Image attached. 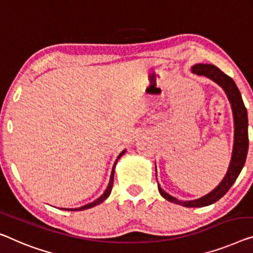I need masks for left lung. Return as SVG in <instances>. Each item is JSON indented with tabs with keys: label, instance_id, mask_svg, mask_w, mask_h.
I'll return each instance as SVG.
<instances>
[{
	"label": "left lung",
	"instance_id": "left-lung-1",
	"mask_svg": "<svg viewBox=\"0 0 253 253\" xmlns=\"http://www.w3.org/2000/svg\"><path fill=\"white\" fill-rule=\"evenodd\" d=\"M192 71H193L194 74L203 75V76L212 79L213 82H216L218 85H220L221 87L224 88L228 96L229 102L232 104L235 125L234 148H233L231 165H229L227 174L224 177V179L221 180V183L214 188L212 192H210L209 194L205 195V197H202L201 199L193 200V201H180V200H177L176 198L166 193L163 188L158 185L160 194L163 195L166 200H168L169 202L176 203V205L183 207H187V208H197V207H206L212 205V203L218 201V200L223 198L224 195L227 193L229 188H231L233 184L235 183L237 176L240 175L244 164H246L249 148V137L247 108L243 103L242 96H241L240 90L237 88L234 81L213 65H203V63H199V65L192 67Z\"/></svg>",
	"mask_w": 253,
	"mask_h": 253
}]
</instances>
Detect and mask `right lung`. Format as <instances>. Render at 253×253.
I'll return each mask as SVG.
<instances>
[{"mask_svg":"<svg viewBox=\"0 0 253 253\" xmlns=\"http://www.w3.org/2000/svg\"><path fill=\"white\" fill-rule=\"evenodd\" d=\"M125 153V151H123L122 153L119 154V157H118V159L120 157L123 156V154ZM118 159L116 160V163H115V165H114V168H112V171H111V176H110V182H109V185H108V187H107V190H105V192L104 193L101 195V197L97 199V200H95V201L94 202H92V203H88V205H86V206H84V207H81V208H76V209H65V210H69V211H79V210H85V209H89V208H92V207H94V206H97V205H100L101 202H103L105 199H107L108 197H109V194L111 193V190H112V185H114V177H115V167H116V164H117V161H118Z\"/></svg>","mask_w":253,"mask_h":253,"instance_id":"obj_1","label":"right lung"}]
</instances>
